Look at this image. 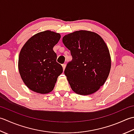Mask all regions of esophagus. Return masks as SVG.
Wrapping results in <instances>:
<instances>
[{"label":"esophagus","mask_w":134,"mask_h":134,"mask_svg":"<svg viewBox=\"0 0 134 134\" xmlns=\"http://www.w3.org/2000/svg\"><path fill=\"white\" fill-rule=\"evenodd\" d=\"M62 68H63V70H64L65 69V67H66V64H62Z\"/></svg>","instance_id":"34e87169"}]
</instances>
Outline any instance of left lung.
Segmentation results:
<instances>
[{
    "label": "left lung",
    "mask_w": 134,
    "mask_h": 134,
    "mask_svg": "<svg viewBox=\"0 0 134 134\" xmlns=\"http://www.w3.org/2000/svg\"><path fill=\"white\" fill-rule=\"evenodd\" d=\"M62 42L72 57L64 71L71 88L80 95L94 93L110 72L111 59L106 43L96 33L83 30L65 35Z\"/></svg>",
    "instance_id": "obj_1"
}]
</instances>
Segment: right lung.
Segmentation results:
<instances>
[{
  "mask_svg": "<svg viewBox=\"0 0 134 134\" xmlns=\"http://www.w3.org/2000/svg\"><path fill=\"white\" fill-rule=\"evenodd\" d=\"M60 38V34L46 31L31 37L22 48L19 72L24 83L32 91L40 94L53 91L57 78L63 72L53 49Z\"/></svg>",
  "mask_w": 134,
  "mask_h": 134,
  "instance_id": "add662e5",
  "label": "right lung"
}]
</instances>
